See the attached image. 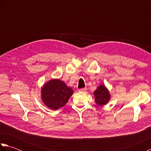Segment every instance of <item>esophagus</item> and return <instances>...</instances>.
I'll return each instance as SVG.
<instances>
[{
	"label": "esophagus",
	"mask_w": 151,
	"mask_h": 151,
	"mask_svg": "<svg viewBox=\"0 0 151 151\" xmlns=\"http://www.w3.org/2000/svg\"><path fill=\"white\" fill-rule=\"evenodd\" d=\"M86 90H87V88H81V89H78V91L80 92H85L86 91Z\"/></svg>",
	"instance_id": "34e87169"
}]
</instances>
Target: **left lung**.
Here are the masks:
<instances>
[{
	"mask_svg": "<svg viewBox=\"0 0 151 151\" xmlns=\"http://www.w3.org/2000/svg\"><path fill=\"white\" fill-rule=\"evenodd\" d=\"M95 101L99 106L106 104L110 99V94L104 85H100L93 93Z\"/></svg>",
	"mask_w": 151,
	"mask_h": 151,
	"instance_id": "left-lung-1",
	"label": "left lung"
}]
</instances>
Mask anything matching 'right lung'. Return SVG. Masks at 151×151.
<instances>
[{
    "label": "right lung",
    "mask_w": 151,
    "mask_h": 151,
    "mask_svg": "<svg viewBox=\"0 0 151 151\" xmlns=\"http://www.w3.org/2000/svg\"><path fill=\"white\" fill-rule=\"evenodd\" d=\"M73 93V89L65 82L52 79L41 88V99L48 108L56 110L65 106Z\"/></svg>",
    "instance_id": "1"
}]
</instances>
